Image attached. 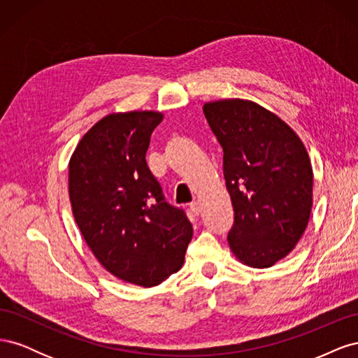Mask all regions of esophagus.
Masks as SVG:
<instances>
[{
	"label": "esophagus",
	"mask_w": 358,
	"mask_h": 358,
	"mask_svg": "<svg viewBox=\"0 0 358 358\" xmlns=\"http://www.w3.org/2000/svg\"><path fill=\"white\" fill-rule=\"evenodd\" d=\"M189 208H191L192 213L196 215V216H199V215L201 213V204H200L199 201H192V203H191V206H189Z\"/></svg>",
	"instance_id": "esophagus-1"
}]
</instances>
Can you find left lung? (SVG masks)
Wrapping results in <instances>:
<instances>
[{
	"label": "left lung",
	"instance_id": "obj_1",
	"mask_svg": "<svg viewBox=\"0 0 358 358\" xmlns=\"http://www.w3.org/2000/svg\"><path fill=\"white\" fill-rule=\"evenodd\" d=\"M224 150V178L234 210L231 252L245 266L272 267L296 248L313 204V171L300 137L251 100L204 103Z\"/></svg>",
	"mask_w": 358,
	"mask_h": 358
}]
</instances>
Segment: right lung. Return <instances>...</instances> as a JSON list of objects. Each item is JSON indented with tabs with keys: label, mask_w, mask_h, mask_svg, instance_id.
<instances>
[{
	"label": "right lung",
	"mask_w": 358,
	"mask_h": 358,
	"mask_svg": "<svg viewBox=\"0 0 358 358\" xmlns=\"http://www.w3.org/2000/svg\"><path fill=\"white\" fill-rule=\"evenodd\" d=\"M161 112L106 115L83 134L69 162L76 224L107 272L128 284L155 287L182 267L192 227L167 204L146 164Z\"/></svg>",
	"instance_id": "right-lung-1"
}]
</instances>
